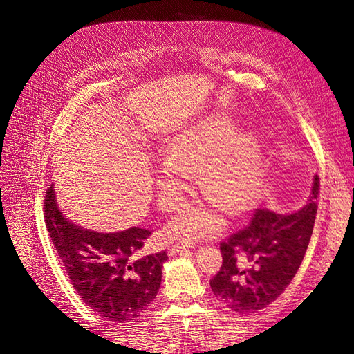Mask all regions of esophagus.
<instances>
[{
	"instance_id": "1",
	"label": "esophagus",
	"mask_w": 354,
	"mask_h": 354,
	"mask_svg": "<svg viewBox=\"0 0 354 354\" xmlns=\"http://www.w3.org/2000/svg\"><path fill=\"white\" fill-rule=\"evenodd\" d=\"M185 250H186L185 245L176 243V245H173V246H171V248L168 250V254H169V255H176V254H178V252H183Z\"/></svg>"
}]
</instances>
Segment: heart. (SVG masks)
<instances>
[{
    "mask_svg": "<svg viewBox=\"0 0 354 354\" xmlns=\"http://www.w3.org/2000/svg\"><path fill=\"white\" fill-rule=\"evenodd\" d=\"M232 127L221 120H207L181 133L168 147L158 180L159 203L177 208L189 190V180L198 165L199 186L221 207L238 214L259 196L261 165L259 147L251 134H230ZM223 226L218 211L209 203L181 209L168 223L167 236L194 242L216 234Z\"/></svg>",
    "mask_w": 354,
    "mask_h": 354,
    "instance_id": "b5f03b06",
    "label": "heart"
}]
</instances>
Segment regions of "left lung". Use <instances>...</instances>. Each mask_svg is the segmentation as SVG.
<instances>
[{"mask_svg":"<svg viewBox=\"0 0 354 354\" xmlns=\"http://www.w3.org/2000/svg\"><path fill=\"white\" fill-rule=\"evenodd\" d=\"M319 177L306 205L291 214L255 209L250 224L220 243L223 264L209 281L214 295L234 313L272 304L291 283L306 255L317 212Z\"/></svg>","mask_w":354,"mask_h":354,"instance_id":"obj_1","label":"left lung"}]
</instances>
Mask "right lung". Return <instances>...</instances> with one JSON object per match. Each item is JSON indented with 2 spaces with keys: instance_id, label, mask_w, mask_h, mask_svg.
I'll return each mask as SVG.
<instances>
[{
  "instance_id": "1",
  "label": "right lung",
  "mask_w": 354,
  "mask_h": 354,
  "mask_svg": "<svg viewBox=\"0 0 354 354\" xmlns=\"http://www.w3.org/2000/svg\"><path fill=\"white\" fill-rule=\"evenodd\" d=\"M44 220L71 283L85 304L118 325L146 312L159 291L168 259L165 251L140 255L152 232L131 227L99 233L77 226L59 209L53 186L46 192Z\"/></svg>"
}]
</instances>
